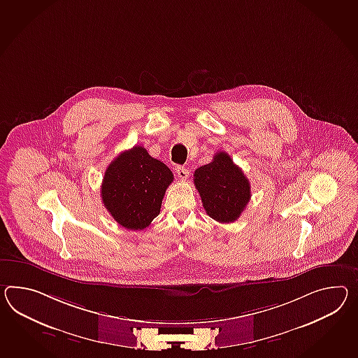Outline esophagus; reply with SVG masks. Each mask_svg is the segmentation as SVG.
<instances>
[{
	"label": "esophagus",
	"mask_w": 358,
	"mask_h": 358,
	"mask_svg": "<svg viewBox=\"0 0 358 358\" xmlns=\"http://www.w3.org/2000/svg\"><path fill=\"white\" fill-rule=\"evenodd\" d=\"M176 172H177V176H178L181 180H186V178L189 177V169H186L185 166H177Z\"/></svg>",
	"instance_id": "obj_1"
}]
</instances>
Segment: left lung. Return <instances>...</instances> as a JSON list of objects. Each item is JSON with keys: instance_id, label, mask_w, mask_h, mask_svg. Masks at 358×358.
I'll list each match as a JSON object with an SVG mask.
<instances>
[{"instance_id": "left-lung-1", "label": "left lung", "mask_w": 358, "mask_h": 358, "mask_svg": "<svg viewBox=\"0 0 358 358\" xmlns=\"http://www.w3.org/2000/svg\"><path fill=\"white\" fill-rule=\"evenodd\" d=\"M194 185L207 215L221 224L234 222L251 199L248 178L224 151L195 171Z\"/></svg>"}]
</instances>
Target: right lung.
I'll return each instance as SVG.
<instances>
[{"mask_svg":"<svg viewBox=\"0 0 358 358\" xmlns=\"http://www.w3.org/2000/svg\"><path fill=\"white\" fill-rule=\"evenodd\" d=\"M173 173L146 148L134 146L115 157L106 169L101 196L117 224L143 230L160 213L166 187Z\"/></svg>","mask_w":358,"mask_h":358,"instance_id":"add662e5","label":"right lung"}]
</instances>
